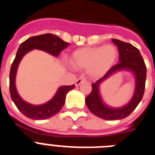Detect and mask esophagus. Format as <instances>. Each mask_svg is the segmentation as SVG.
Masks as SVG:
<instances>
[{"label":"esophagus","mask_w":155,"mask_h":155,"mask_svg":"<svg viewBox=\"0 0 155 155\" xmlns=\"http://www.w3.org/2000/svg\"><path fill=\"white\" fill-rule=\"evenodd\" d=\"M84 81H85V78H84V77H81V78H79L76 81V82H75V85L79 86L81 84L82 82H84Z\"/></svg>","instance_id":"esophagus-1"}]
</instances>
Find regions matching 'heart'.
Instances as JSON below:
<instances>
[{"mask_svg": "<svg viewBox=\"0 0 155 155\" xmlns=\"http://www.w3.org/2000/svg\"><path fill=\"white\" fill-rule=\"evenodd\" d=\"M117 57V49L113 45L84 47L72 53L71 64L75 69H87L90 76L98 78L112 68Z\"/></svg>", "mask_w": 155, "mask_h": 155, "instance_id": "1", "label": "heart"}]
</instances>
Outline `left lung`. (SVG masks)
Returning <instances> with one entry per match:
<instances>
[{
  "label": "left lung",
  "instance_id": "left-lung-1",
  "mask_svg": "<svg viewBox=\"0 0 155 155\" xmlns=\"http://www.w3.org/2000/svg\"><path fill=\"white\" fill-rule=\"evenodd\" d=\"M112 41L118 47L119 63L112 67L102 78L91 84V92L85 98L88 109L94 115L105 120H122L131 114L143 98L147 76L146 65L137 48L119 39H113ZM123 69L130 71L134 76L135 90L134 95L127 105L119 108L111 107L102 100L99 91L100 84L109 76Z\"/></svg>",
  "mask_w": 155,
  "mask_h": 155
}]
</instances>
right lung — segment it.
Returning a JSON list of instances; mask_svg holds the SVG:
<instances>
[{"label":"right lung","instance_id":"obj_1","mask_svg":"<svg viewBox=\"0 0 155 155\" xmlns=\"http://www.w3.org/2000/svg\"><path fill=\"white\" fill-rule=\"evenodd\" d=\"M69 46L68 42L53 34L47 33L28 38L18 47L15 58L12 63L9 75V89L11 98L18 110L29 119L35 120L49 119L58 113L65 103L66 95L71 90L74 88V84L61 86L58 88L54 96L49 102L42 105H32L25 102L18 93L15 86V78L18 65L26 53L32 50H39L58 57L61 52Z\"/></svg>","mask_w":155,"mask_h":155}]
</instances>
